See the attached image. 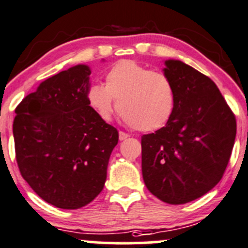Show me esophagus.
<instances>
[{"label":"esophagus","mask_w":248,"mask_h":248,"mask_svg":"<svg viewBox=\"0 0 248 248\" xmlns=\"http://www.w3.org/2000/svg\"><path fill=\"white\" fill-rule=\"evenodd\" d=\"M128 134L127 133H124V132H122V131H120V133H119V139L120 140H124V139H127L128 138Z\"/></svg>","instance_id":"34e87169"}]
</instances>
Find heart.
Here are the masks:
<instances>
[{
  "mask_svg": "<svg viewBox=\"0 0 248 248\" xmlns=\"http://www.w3.org/2000/svg\"><path fill=\"white\" fill-rule=\"evenodd\" d=\"M87 99L104 120L120 109L121 116L139 132L163 128L175 109L171 80L162 72L151 71L131 60L117 62L107 73L106 86L90 87Z\"/></svg>",
  "mask_w": 248,
  "mask_h": 248,
  "instance_id": "b5f03b06",
  "label": "heart"
}]
</instances>
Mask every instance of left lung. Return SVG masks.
I'll use <instances>...</instances> for the list:
<instances>
[{
  "label": "left lung",
  "mask_w": 248,
  "mask_h": 248,
  "mask_svg": "<svg viewBox=\"0 0 248 248\" xmlns=\"http://www.w3.org/2000/svg\"><path fill=\"white\" fill-rule=\"evenodd\" d=\"M164 74L175 90L170 121L141 137L145 186L168 204H186L214 188L223 176L236 136V120L209 77L177 60Z\"/></svg>",
  "instance_id": "left-lung-1"
}]
</instances>
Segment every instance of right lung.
I'll list each match as a JSON object with an SVG mask.
<instances>
[{
    "label": "right lung",
    "instance_id": "right-lung-1",
    "mask_svg": "<svg viewBox=\"0 0 248 248\" xmlns=\"http://www.w3.org/2000/svg\"><path fill=\"white\" fill-rule=\"evenodd\" d=\"M91 71L78 64L47 78L16 109V158L21 176L43 201L74 210L103 189L119 132L87 99Z\"/></svg>",
    "mask_w": 248,
    "mask_h": 248
}]
</instances>
